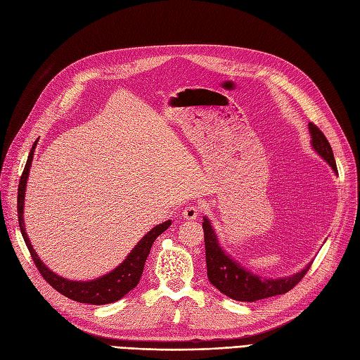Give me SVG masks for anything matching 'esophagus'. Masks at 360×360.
<instances>
[{"mask_svg": "<svg viewBox=\"0 0 360 360\" xmlns=\"http://www.w3.org/2000/svg\"><path fill=\"white\" fill-rule=\"evenodd\" d=\"M198 214H200V210H198L196 207L189 205L183 210V219H186V220H195L198 217Z\"/></svg>", "mask_w": 360, "mask_h": 360, "instance_id": "obj_1", "label": "esophagus"}]
</instances>
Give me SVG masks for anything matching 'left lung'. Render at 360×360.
Segmentation results:
<instances>
[{"instance_id": "8db88e82", "label": "left lung", "mask_w": 360, "mask_h": 360, "mask_svg": "<svg viewBox=\"0 0 360 360\" xmlns=\"http://www.w3.org/2000/svg\"><path fill=\"white\" fill-rule=\"evenodd\" d=\"M308 129L309 135H311V147L314 148V152L321 159L326 160L333 172L338 174L332 147L323 132L314 123H308ZM202 228L208 280L216 289H219L223 295L229 296L231 300L241 302H255L259 300L269 298V296L286 293L301 281V278L307 274L308 268L311 266V264H308L304 269L289 277L264 278L241 266L237 260L232 259L221 249L216 231L213 229L212 221H210L208 217H204Z\"/></svg>"}]
</instances>
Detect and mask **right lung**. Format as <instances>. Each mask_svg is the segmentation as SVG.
<instances>
[{
  "label": "right lung",
  "instance_id": "1",
  "mask_svg": "<svg viewBox=\"0 0 360 360\" xmlns=\"http://www.w3.org/2000/svg\"><path fill=\"white\" fill-rule=\"evenodd\" d=\"M35 144H37V141L34 143V146L31 148L27 165H25L23 174L19 181L18 214H19V228L22 232V237L32 256V260H34L37 269L40 271L43 278L49 284H51L55 290H58L59 293L67 296V298H70L72 301H77L82 304H92V305H104V304H111V302L119 301L139 284L141 274H143V269H144L146 259H147L148 253H150L153 241L159 237L160 233L165 232L171 226V220L160 223V225L155 226L152 231H148L119 266H116L113 271L107 272V274H104L101 277H98L95 280H88V281H76V280H68V278L58 276L56 272L49 269L44 265L43 260L34 250V247L28 238V233H27V231H25V223H23L25 192H27V181H28L30 169L32 165Z\"/></svg>",
  "mask_w": 360,
  "mask_h": 360
}]
</instances>
